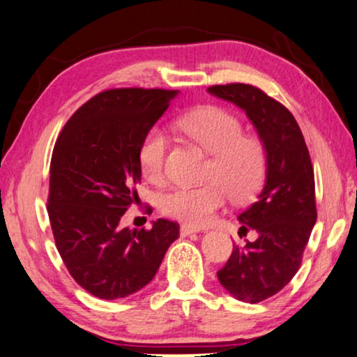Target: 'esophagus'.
<instances>
[{"label": "esophagus", "instance_id": "obj_1", "mask_svg": "<svg viewBox=\"0 0 357 357\" xmlns=\"http://www.w3.org/2000/svg\"><path fill=\"white\" fill-rule=\"evenodd\" d=\"M179 233H181V236H190V234L199 233V229L192 228V227H188V225H183V227L179 228Z\"/></svg>", "mask_w": 357, "mask_h": 357}]
</instances>
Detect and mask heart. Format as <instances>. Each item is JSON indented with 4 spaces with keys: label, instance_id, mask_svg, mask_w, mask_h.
Returning a JSON list of instances; mask_svg holds the SVG:
<instances>
[{
    "label": "heart",
    "instance_id": "heart-1",
    "mask_svg": "<svg viewBox=\"0 0 357 357\" xmlns=\"http://www.w3.org/2000/svg\"><path fill=\"white\" fill-rule=\"evenodd\" d=\"M178 128L213 153L207 169L210 183L178 185L163 192L158 208L165 217L188 227H205L227 202L228 194L236 202H244L262 188L267 150L259 137L244 135L243 123L233 113L220 107H202L181 116ZM167 152V132L162 128H152L144 135L137 152L142 174L152 183L165 178Z\"/></svg>",
    "mask_w": 357,
    "mask_h": 357
}]
</instances>
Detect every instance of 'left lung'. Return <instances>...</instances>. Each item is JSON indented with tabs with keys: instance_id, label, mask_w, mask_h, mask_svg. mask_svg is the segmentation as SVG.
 <instances>
[{
	"instance_id": "1",
	"label": "left lung",
	"mask_w": 357,
	"mask_h": 357,
	"mask_svg": "<svg viewBox=\"0 0 357 357\" xmlns=\"http://www.w3.org/2000/svg\"><path fill=\"white\" fill-rule=\"evenodd\" d=\"M207 92L243 109L267 150L264 188L238 217L241 231L255 229L259 238L234 248L217 273L233 298L255 304L277 294L299 270L317 220L314 168L298 123L277 100L248 84L213 85Z\"/></svg>"
}]
</instances>
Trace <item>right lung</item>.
Returning <instances> with one entry per match:
<instances>
[{"mask_svg":"<svg viewBox=\"0 0 357 357\" xmlns=\"http://www.w3.org/2000/svg\"><path fill=\"white\" fill-rule=\"evenodd\" d=\"M178 90L113 89L84 103L54 144L48 217L71 277L100 299H121L147 286L179 225L158 218L152 229L121 228L137 204V152L144 135Z\"/></svg>","mask_w":357,"mask_h":357,"instance_id":"obj_1","label":"right lung"}]
</instances>
